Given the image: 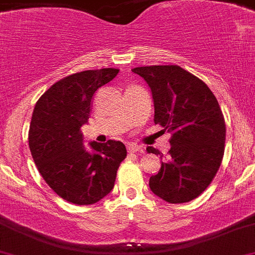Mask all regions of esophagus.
Listing matches in <instances>:
<instances>
[{
    "label": "esophagus",
    "mask_w": 255,
    "mask_h": 255,
    "mask_svg": "<svg viewBox=\"0 0 255 255\" xmlns=\"http://www.w3.org/2000/svg\"><path fill=\"white\" fill-rule=\"evenodd\" d=\"M127 149H128V152H132V153H134V152L142 151V147L138 146V144H135V143H128Z\"/></svg>",
    "instance_id": "obj_1"
}]
</instances>
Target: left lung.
<instances>
[{
  "label": "left lung",
  "mask_w": 255,
  "mask_h": 255,
  "mask_svg": "<svg viewBox=\"0 0 255 255\" xmlns=\"http://www.w3.org/2000/svg\"><path fill=\"white\" fill-rule=\"evenodd\" d=\"M132 71L151 89L154 123L172 134L167 158L149 177V189L167 203H189L205 191L223 161L227 128L220 106L203 80L177 65ZM147 152L161 154L153 147Z\"/></svg>",
  "instance_id": "8db88e82"
}]
</instances>
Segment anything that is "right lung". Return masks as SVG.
Listing matches in <instances>:
<instances>
[{
	"mask_svg": "<svg viewBox=\"0 0 255 255\" xmlns=\"http://www.w3.org/2000/svg\"><path fill=\"white\" fill-rule=\"evenodd\" d=\"M118 71L106 68L63 78L40 97L32 113L28 146L37 170L61 199L75 205L107 196L127 157L125 144L113 139L85 148L80 129L89 120L94 93Z\"/></svg>",
	"mask_w": 255,
	"mask_h": 255,
	"instance_id": "1",
	"label": "right lung"
}]
</instances>
